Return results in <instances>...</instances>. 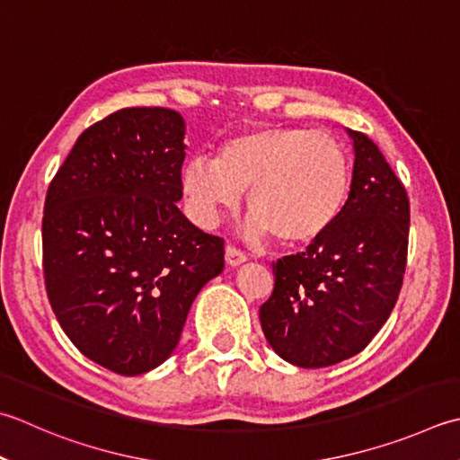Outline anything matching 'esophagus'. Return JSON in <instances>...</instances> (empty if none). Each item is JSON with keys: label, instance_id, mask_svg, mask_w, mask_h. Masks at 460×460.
Segmentation results:
<instances>
[{"label": "esophagus", "instance_id": "esophagus-1", "mask_svg": "<svg viewBox=\"0 0 460 460\" xmlns=\"http://www.w3.org/2000/svg\"><path fill=\"white\" fill-rule=\"evenodd\" d=\"M225 259H227V263L231 267H237L241 263H245L247 261V255L243 253V251L235 245H227V249H225Z\"/></svg>", "mask_w": 460, "mask_h": 460}]
</instances>
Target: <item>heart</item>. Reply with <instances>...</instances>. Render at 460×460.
<instances>
[{"label":"heart","mask_w":460,"mask_h":460,"mask_svg":"<svg viewBox=\"0 0 460 460\" xmlns=\"http://www.w3.org/2000/svg\"><path fill=\"white\" fill-rule=\"evenodd\" d=\"M181 187L193 217L207 227L235 209L249 188L251 237L299 245L339 219L350 193V161L327 133L271 125L227 139L217 159H189Z\"/></svg>","instance_id":"heart-1"}]
</instances>
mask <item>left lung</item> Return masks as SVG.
<instances>
[{"label":"left lung","mask_w":460,"mask_h":460,"mask_svg":"<svg viewBox=\"0 0 460 460\" xmlns=\"http://www.w3.org/2000/svg\"><path fill=\"white\" fill-rule=\"evenodd\" d=\"M355 143L353 183L339 219L273 263L259 319L275 353L303 368L337 365L371 343L399 299L409 249V197L375 141Z\"/></svg>","instance_id":"8db88e82"}]
</instances>
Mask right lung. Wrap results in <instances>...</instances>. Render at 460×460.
<instances>
[{"mask_svg": "<svg viewBox=\"0 0 460 460\" xmlns=\"http://www.w3.org/2000/svg\"><path fill=\"white\" fill-rule=\"evenodd\" d=\"M183 117L125 107L79 135L45 195V291L81 353L117 375L173 353L191 303L223 271V239L179 211Z\"/></svg>", "mask_w": 460, "mask_h": 460, "instance_id": "1", "label": "right lung"}]
</instances>
